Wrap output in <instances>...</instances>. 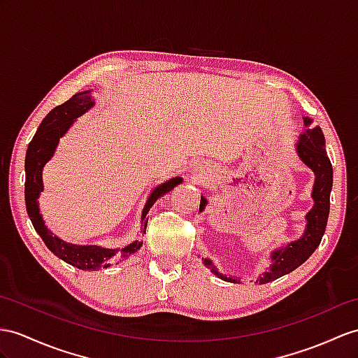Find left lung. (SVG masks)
Returning <instances> with one entry per match:
<instances>
[{
  "label": "left lung",
  "instance_id": "8db88e82",
  "mask_svg": "<svg viewBox=\"0 0 358 358\" xmlns=\"http://www.w3.org/2000/svg\"><path fill=\"white\" fill-rule=\"evenodd\" d=\"M313 120L308 117H303V132L299 135L298 143H296L294 152L298 158L302 161L303 165L315 173V185H313L311 199H313V208L305 214V224L303 234L298 240L281 245L275 250L270 252L267 257L270 259V267L267 272L258 276V284H266L270 281H275L287 273L293 272L298 268L302 263L307 261L313 252L317 249L320 245V240L324 237L328 214H329V194L333 189V165L329 162V158L325 150V136L319 126L310 127ZM208 205V200L205 196L200 197V206L199 211L202 213ZM205 267H208L211 272L220 278L223 281L228 282H237L235 276H226L222 273L219 267H217L213 259L202 258Z\"/></svg>",
  "mask_w": 358,
  "mask_h": 358
}]
</instances>
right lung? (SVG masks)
Wrapping results in <instances>:
<instances>
[{"label": "right lung", "mask_w": 358, "mask_h": 358, "mask_svg": "<svg viewBox=\"0 0 358 358\" xmlns=\"http://www.w3.org/2000/svg\"><path fill=\"white\" fill-rule=\"evenodd\" d=\"M92 91H83L77 92L71 99L65 101L60 106H56L48 115L42 120L41 126L36 130V135L29 144L27 153H25V208H27V214L33 223V228L41 235V238L45 243V246L53 252V254L64 259L65 263L71 264L77 268L82 270H99V268H108L115 261H121L132 255L135 250L141 248L143 243L135 240L130 243L129 246L123 249H110V248H101L97 245H74V243L64 241L59 238L57 235H53L42 219L39 202L38 199L43 191V182H42V170L45 164L53 158V155L57 149V144L60 141L69 127L74 124V121L82 117L83 113L88 112L94 108V99L91 95ZM182 178L176 176L169 180L162 182L158 187H155L152 193L147 197V202L143 208L141 213V224L147 228V213L150 211L153 203L161 196L167 194L174 187L179 185ZM145 232V229H144Z\"/></svg>", "instance_id": "add662e5"}]
</instances>
